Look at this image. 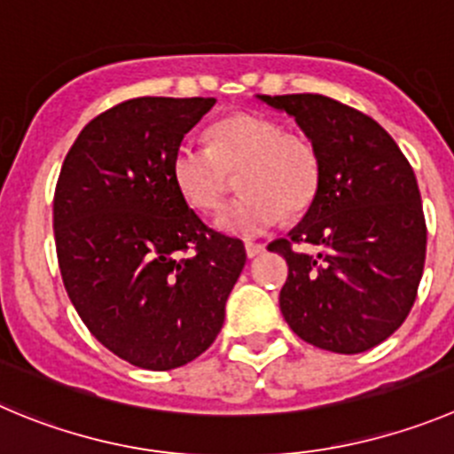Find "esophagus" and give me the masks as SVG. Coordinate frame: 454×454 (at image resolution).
Listing matches in <instances>:
<instances>
[{"label": "esophagus", "instance_id": "esophagus-1", "mask_svg": "<svg viewBox=\"0 0 454 454\" xmlns=\"http://www.w3.org/2000/svg\"><path fill=\"white\" fill-rule=\"evenodd\" d=\"M264 244H255V241H247V255L248 257H257L264 253Z\"/></svg>", "mask_w": 454, "mask_h": 454}]
</instances>
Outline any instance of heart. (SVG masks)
Wrapping results in <instances>:
<instances>
[{
    "label": "heart",
    "mask_w": 454,
    "mask_h": 454,
    "mask_svg": "<svg viewBox=\"0 0 454 454\" xmlns=\"http://www.w3.org/2000/svg\"><path fill=\"white\" fill-rule=\"evenodd\" d=\"M239 173V199L217 217L222 232L255 237L279 223L285 210L302 213L320 184L311 143L285 134L275 121L237 114L210 127V147L184 141L172 159V179L185 203L213 213L223 203L228 175Z\"/></svg>",
    "instance_id": "1"
}]
</instances>
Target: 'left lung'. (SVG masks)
<instances>
[{"instance_id": "1", "label": "left lung", "mask_w": 454, "mask_h": 454, "mask_svg": "<svg viewBox=\"0 0 454 454\" xmlns=\"http://www.w3.org/2000/svg\"><path fill=\"white\" fill-rule=\"evenodd\" d=\"M257 100L289 114L320 163L302 222L269 244L289 264L282 316L320 349H372L403 325L417 300L427 235L417 176L374 118L338 100L317 93ZM307 243L316 254L294 248Z\"/></svg>"}]
</instances>
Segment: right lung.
I'll return each instance as SVG.
<instances>
[{"label": "right lung", "mask_w": 454, "mask_h": 454, "mask_svg": "<svg viewBox=\"0 0 454 454\" xmlns=\"http://www.w3.org/2000/svg\"><path fill=\"white\" fill-rule=\"evenodd\" d=\"M215 103L145 96L107 109L55 185L67 294L96 340L143 370H175L213 345L247 264L244 244L210 231L172 179L176 147Z\"/></svg>", "instance_id": "obj_1"}]
</instances>
